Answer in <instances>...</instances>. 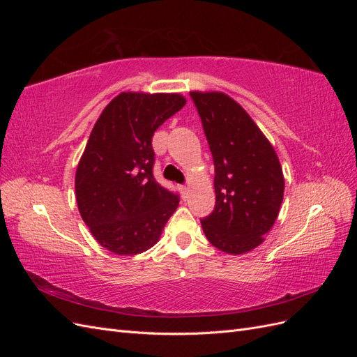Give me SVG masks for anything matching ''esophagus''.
Returning a JSON list of instances; mask_svg holds the SVG:
<instances>
[{
  "instance_id": "esophagus-1",
  "label": "esophagus",
  "mask_w": 357,
  "mask_h": 357,
  "mask_svg": "<svg viewBox=\"0 0 357 357\" xmlns=\"http://www.w3.org/2000/svg\"><path fill=\"white\" fill-rule=\"evenodd\" d=\"M178 189H180V192H181V195H183V197H186V193H188V190H189V189H188V186H180Z\"/></svg>"
}]
</instances>
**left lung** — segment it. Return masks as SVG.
<instances>
[{"label":"left lung","instance_id":"obj_1","mask_svg":"<svg viewBox=\"0 0 357 357\" xmlns=\"http://www.w3.org/2000/svg\"><path fill=\"white\" fill-rule=\"evenodd\" d=\"M214 162L215 205L201 219L219 250L243 255L264 243L283 202L274 147L243 107L223 92H190Z\"/></svg>","mask_w":357,"mask_h":357}]
</instances>
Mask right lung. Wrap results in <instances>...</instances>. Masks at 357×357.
I'll return each mask as SVG.
<instances>
[{"instance_id":"obj_1","label":"right lung","mask_w":357,"mask_h":357,"mask_svg":"<svg viewBox=\"0 0 357 357\" xmlns=\"http://www.w3.org/2000/svg\"><path fill=\"white\" fill-rule=\"evenodd\" d=\"M180 93L122 92L102 110L75 171V199L86 226L107 250H149L178 207L153 177L152 138L185 107Z\"/></svg>"}]
</instances>
